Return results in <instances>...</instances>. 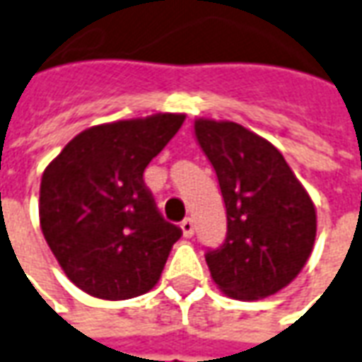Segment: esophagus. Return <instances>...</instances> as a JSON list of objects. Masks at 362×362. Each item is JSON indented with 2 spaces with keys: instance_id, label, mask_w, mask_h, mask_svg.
Here are the masks:
<instances>
[{
  "instance_id": "1",
  "label": "esophagus",
  "mask_w": 362,
  "mask_h": 362,
  "mask_svg": "<svg viewBox=\"0 0 362 362\" xmlns=\"http://www.w3.org/2000/svg\"><path fill=\"white\" fill-rule=\"evenodd\" d=\"M182 233H184V238H190L192 233H194V222H192V218H184L180 223Z\"/></svg>"
}]
</instances>
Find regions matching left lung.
<instances>
[{
  "label": "left lung",
  "instance_id": "8db88e82",
  "mask_svg": "<svg viewBox=\"0 0 362 362\" xmlns=\"http://www.w3.org/2000/svg\"><path fill=\"white\" fill-rule=\"evenodd\" d=\"M196 139L222 190L228 232L206 252L216 285L252 301L291 284L309 259L317 233L315 206L272 142L238 122L200 119Z\"/></svg>",
  "mask_w": 362,
  "mask_h": 362
}]
</instances>
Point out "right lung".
Masks as SVG:
<instances>
[{"label":"right lung","mask_w":362,"mask_h":362,"mask_svg":"<svg viewBox=\"0 0 362 362\" xmlns=\"http://www.w3.org/2000/svg\"><path fill=\"white\" fill-rule=\"evenodd\" d=\"M184 122L152 115L83 130L41 178L39 220L67 277L98 299H130L160 279L182 230L166 222L144 168Z\"/></svg>","instance_id":"obj_1"}]
</instances>
